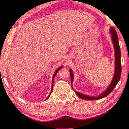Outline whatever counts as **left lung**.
I'll use <instances>...</instances> for the list:
<instances>
[{
  "label": "left lung",
  "mask_w": 129,
  "mask_h": 129,
  "mask_svg": "<svg viewBox=\"0 0 129 129\" xmlns=\"http://www.w3.org/2000/svg\"><path fill=\"white\" fill-rule=\"evenodd\" d=\"M111 33L112 35V42L113 46H114L115 53V72L112 81L109 86L108 87L107 89H106V90L105 91H104L103 93H102V94H101L100 95L98 96H89L86 95L82 94L81 93L77 92V91H75L76 94H77V95L79 96L80 98L86 100H100V99H101L102 98H104V97L108 95L113 91V89H114V88L116 87V85H117V83H118L119 80H120L121 76V72H122L120 46H119V44L118 37H117L116 31L115 28H113L112 27L111 28ZM70 74L71 77V82H72V84L73 80V72L71 70H70Z\"/></svg>",
  "instance_id": "1"
}]
</instances>
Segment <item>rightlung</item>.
<instances>
[{"label": "right lung", "instance_id": "right-lung-1", "mask_svg": "<svg viewBox=\"0 0 129 129\" xmlns=\"http://www.w3.org/2000/svg\"><path fill=\"white\" fill-rule=\"evenodd\" d=\"M61 68H62V66H61V67H60V68L57 69V70L55 71V73H54V74H53V78H52V91H51V93H50V94H49V95H48V96L47 97V98H46V100H47V99H48V98H49V97L50 96V95H51V92H52V90H53V81H54V78H55V76H56V73H57V72H58V71H59V70H60V69Z\"/></svg>", "mask_w": 129, "mask_h": 129}]
</instances>
